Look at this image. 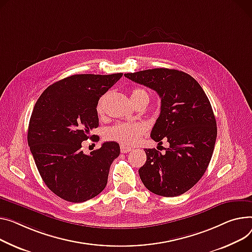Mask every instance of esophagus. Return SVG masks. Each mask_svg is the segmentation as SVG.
<instances>
[{
    "mask_svg": "<svg viewBox=\"0 0 252 252\" xmlns=\"http://www.w3.org/2000/svg\"><path fill=\"white\" fill-rule=\"evenodd\" d=\"M131 150H132V148H130V147L124 146V145H122V146H121V151H122V153H128V152H130Z\"/></svg>",
    "mask_w": 252,
    "mask_h": 252,
    "instance_id": "esophagus-1",
    "label": "esophagus"
}]
</instances>
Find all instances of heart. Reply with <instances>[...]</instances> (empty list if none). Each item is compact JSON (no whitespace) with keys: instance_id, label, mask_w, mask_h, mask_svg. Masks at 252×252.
I'll return each instance as SVG.
<instances>
[{"instance_id":"b5f03b06","label":"heart","mask_w":252,"mask_h":252,"mask_svg":"<svg viewBox=\"0 0 252 252\" xmlns=\"http://www.w3.org/2000/svg\"><path fill=\"white\" fill-rule=\"evenodd\" d=\"M105 97L102 96L99 99L97 103V112L98 114H102L103 107H104V101ZM131 100L132 102H138L140 100H148L149 101V94L148 92L143 88H136L131 91ZM146 131V127L144 125L136 123H119L114 125L113 126H110L105 131V138L110 141H115L124 146H132L135 145L141 136Z\"/></svg>"}]
</instances>
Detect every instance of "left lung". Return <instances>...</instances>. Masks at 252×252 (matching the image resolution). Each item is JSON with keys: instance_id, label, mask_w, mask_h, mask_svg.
<instances>
[{"instance_id": "left-lung-1", "label": "left lung", "mask_w": 252, "mask_h": 252, "mask_svg": "<svg viewBox=\"0 0 252 252\" xmlns=\"http://www.w3.org/2000/svg\"><path fill=\"white\" fill-rule=\"evenodd\" d=\"M125 76L156 91L161 111L151 138L165 139V153L145 149L146 163L139 169L144 186L155 194L172 197L202 178L211 161L217 139V123L209 99L189 74L173 69H152Z\"/></svg>"}]
</instances>
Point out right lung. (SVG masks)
<instances>
[{
  "instance_id": "right-lung-1",
  "label": "right lung",
  "mask_w": 252,
  "mask_h": 252,
  "mask_svg": "<svg viewBox=\"0 0 252 252\" xmlns=\"http://www.w3.org/2000/svg\"><path fill=\"white\" fill-rule=\"evenodd\" d=\"M123 76L81 74L47 87L33 108L27 141L38 172L55 194L83 203L101 192L110 165L120 156V145L105 142L90 155L82 142L98 127L97 103Z\"/></svg>"
}]
</instances>
